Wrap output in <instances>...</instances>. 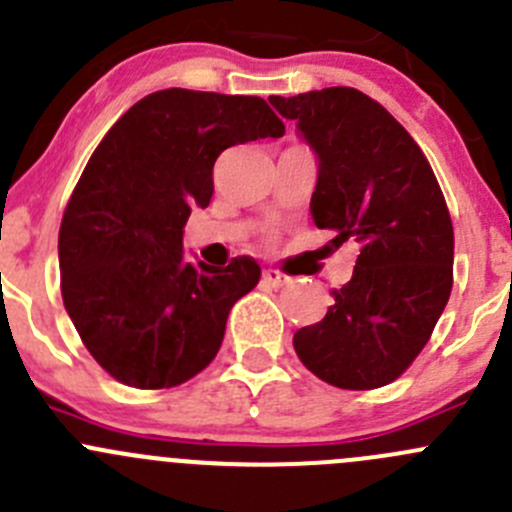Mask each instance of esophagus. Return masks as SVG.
Masks as SVG:
<instances>
[{
    "label": "esophagus",
    "instance_id": "34e87169",
    "mask_svg": "<svg viewBox=\"0 0 512 512\" xmlns=\"http://www.w3.org/2000/svg\"><path fill=\"white\" fill-rule=\"evenodd\" d=\"M262 280H265L267 285H272V287H285L287 282H290V277L282 275L280 270H265V272H262Z\"/></svg>",
    "mask_w": 512,
    "mask_h": 512
}]
</instances>
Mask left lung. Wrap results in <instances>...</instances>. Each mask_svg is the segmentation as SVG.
<instances>
[{
  "label": "left lung",
  "mask_w": 512,
  "mask_h": 512,
  "mask_svg": "<svg viewBox=\"0 0 512 512\" xmlns=\"http://www.w3.org/2000/svg\"><path fill=\"white\" fill-rule=\"evenodd\" d=\"M270 104L317 157L315 225L360 245L350 282L292 345L335 388H382L420 355L453 290L445 197L408 130L367 94L327 87Z\"/></svg>",
  "instance_id": "1"
}]
</instances>
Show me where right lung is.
Segmentation results:
<instances>
[{
  "mask_svg": "<svg viewBox=\"0 0 512 512\" xmlns=\"http://www.w3.org/2000/svg\"><path fill=\"white\" fill-rule=\"evenodd\" d=\"M282 135L262 97L172 87L140 99L99 142L64 210L59 275L67 315L114 380L175 388L215 360L260 265L190 262L187 217L210 205L227 147Z\"/></svg>",
  "mask_w": 512,
  "mask_h": 512,
  "instance_id": "obj_1",
  "label": "right lung"
}]
</instances>
